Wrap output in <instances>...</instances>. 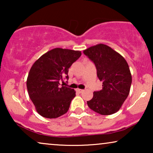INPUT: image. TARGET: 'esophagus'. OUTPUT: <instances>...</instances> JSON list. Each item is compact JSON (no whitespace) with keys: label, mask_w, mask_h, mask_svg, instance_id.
Here are the masks:
<instances>
[{"label":"esophagus","mask_w":153,"mask_h":153,"mask_svg":"<svg viewBox=\"0 0 153 153\" xmlns=\"http://www.w3.org/2000/svg\"><path fill=\"white\" fill-rule=\"evenodd\" d=\"M76 91L79 93H83V92L84 91H83V90H82V89H76Z\"/></svg>","instance_id":"obj_1"}]
</instances>
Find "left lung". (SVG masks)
I'll list each match as a JSON object with an SVG mask.
<instances>
[{"mask_svg": "<svg viewBox=\"0 0 153 153\" xmlns=\"http://www.w3.org/2000/svg\"><path fill=\"white\" fill-rule=\"evenodd\" d=\"M83 53L95 64L102 89L95 91L88 106L101 115H111L120 109L130 91L131 75L129 65L118 52L103 44L93 46Z\"/></svg>", "mask_w": 153, "mask_h": 153, "instance_id": "obj_1", "label": "left lung"}]
</instances>
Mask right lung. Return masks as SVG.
I'll return each instance as SVG.
<instances>
[{"mask_svg":"<svg viewBox=\"0 0 153 153\" xmlns=\"http://www.w3.org/2000/svg\"><path fill=\"white\" fill-rule=\"evenodd\" d=\"M81 52L56 48L35 62L29 72L26 85L28 95L37 113L47 118H56L66 114L76 95L74 89L60 85L69 79L71 65Z\"/></svg>","mask_w":153,"mask_h":153,"instance_id":"obj_1","label":"right lung"}]
</instances>
